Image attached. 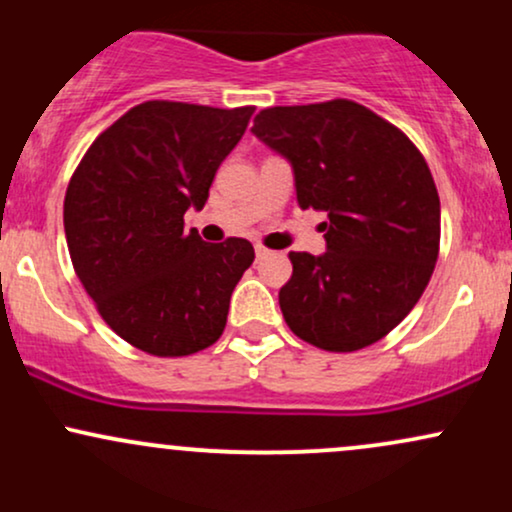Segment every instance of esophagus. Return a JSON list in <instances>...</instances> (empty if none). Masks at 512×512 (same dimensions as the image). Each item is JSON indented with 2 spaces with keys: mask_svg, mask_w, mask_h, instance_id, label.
I'll return each mask as SVG.
<instances>
[{
  "mask_svg": "<svg viewBox=\"0 0 512 512\" xmlns=\"http://www.w3.org/2000/svg\"><path fill=\"white\" fill-rule=\"evenodd\" d=\"M269 255V250L267 248H262V245H255V257L257 260H264V257Z\"/></svg>",
  "mask_w": 512,
  "mask_h": 512,
  "instance_id": "obj_1",
  "label": "esophagus"
}]
</instances>
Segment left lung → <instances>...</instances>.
I'll list each match as a JSON object with an SVG mask.
<instances>
[{
    "label": "left lung",
    "instance_id": "1",
    "mask_svg": "<svg viewBox=\"0 0 512 512\" xmlns=\"http://www.w3.org/2000/svg\"><path fill=\"white\" fill-rule=\"evenodd\" d=\"M252 134L291 163L301 209L325 211L327 252H291L286 325L325 351H358L414 308L438 260L440 199L424 156L354 101L279 105Z\"/></svg>",
    "mask_w": 512,
    "mask_h": 512
}]
</instances>
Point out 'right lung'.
<instances>
[{"label": "right lung", "mask_w": 512, "mask_h": 512, "mask_svg": "<svg viewBox=\"0 0 512 512\" xmlns=\"http://www.w3.org/2000/svg\"><path fill=\"white\" fill-rule=\"evenodd\" d=\"M252 113L146 101L105 129L69 180L74 272L110 330L146 354H197L226 327L255 250L245 238L204 243L182 216L204 207Z\"/></svg>", "instance_id": "1"}]
</instances>
